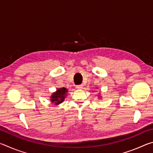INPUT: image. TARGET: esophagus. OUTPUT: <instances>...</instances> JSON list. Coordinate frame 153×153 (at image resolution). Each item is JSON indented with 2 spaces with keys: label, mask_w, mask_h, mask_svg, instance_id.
<instances>
[{
  "label": "esophagus",
  "mask_w": 153,
  "mask_h": 153,
  "mask_svg": "<svg viewBox=\"0 0 153 153\" xmlns=\"http://www.w3.org/2000/svg\"><path fill=\"white\" fill-rule=\"evenodd\" d=\"M76 88L82 89L83 88V85H78V86H76Z\"/></svg>",
  "instance_id": "obj_1"
}]
</instances>
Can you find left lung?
Returning a JSON list of instances; mask_svg holds the SVG:
<instances>
[{
    "mask_svg": "<svg viewBox=\"0 0 153 153\" xmlns=\"http://www.w3.org/2000/svg\"><path fill=\"white\" fill-rule=\"evenodd\" d=\"M99 96H100V95H99Z\"/></svg>",
    "mask_w": 153,
    "mask_h": 153,
    "instance_id": "1",
    "label": "left lung"
}]
</instances>
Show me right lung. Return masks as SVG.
Returning a JSON list of instances; mask_svg holds the SVG:
<instances>
[{"instance_id": "add662e5", "label": "right lung", "mask_w": 153, "mask_h": 153, "mask_svg": "<svg viewBox=\"0 0 153 153\" xmlns=\"http://www.w3.org/2000/svg\"><path fill=\"white\" fill-rule=\"evenodd\" d=\"M67 92H68V90L64 87L58 88L55 92L52 93L50 98L51 102L55 103L56 105L61 104L64 101L65 98L67 96Z\"/></svg>"}]
</instances>
